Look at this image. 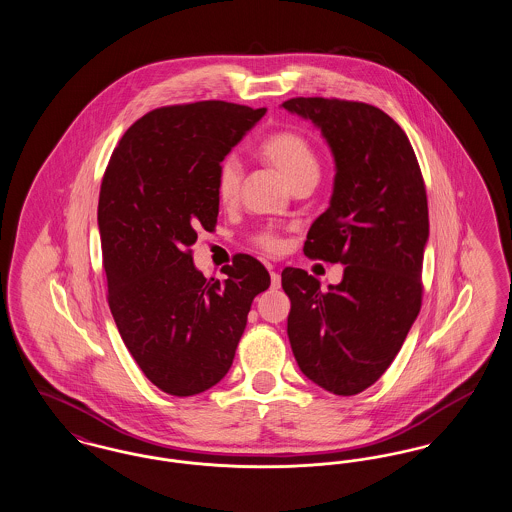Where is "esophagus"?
<instances>
[{"instance_id":"1","label":"esophagus","mask_w":512,"mask_h":512,"mask_svg":"<svg viewBox=\"0 0 512 512\" xmlns=\"http://www.w3.org/2000/svg\"><path fill=\"white\" fill-rule=\"evenodd\" d=\"M280 286H282V276H280L278 272L270 270V288H272V290H278Z\"/></svg>"}]
</instances>
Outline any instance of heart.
<instances>
[{
  "label": "heart",
  "instance_id": "1",
  "mask_svg": "<svg viewBox=\"0 0 512 512\" xmlns=\"http://www.w3.org/2000/svg\"><path fill=\"white\" fill-rule=\"evenodd\" d=\"M259 157L268 167L280 174V178L295 190L303 184H317L320 176V163L313 146L301 134L292 130H282L270 134L267 140L259 146ZM242 186V167L236 159L228 157L220 163L217 171V195L222 205L236 203ZM257 244L267 251H278L280 240L265 232L257 238Z\"/></svg>",
  "mask_w": 512,
  "mask_h": 512
}]
</instances>
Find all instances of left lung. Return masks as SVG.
<instances>
[{"mask_svg":"<svg viewBox=\"0 0 512 512\" xmlns=\"http://www.w3.org/2000/svg\"><path fill=\"white\" fill-rule=\"evenodd\" d=\"M282 107L317 126L336 165L330 207L303 251L345 265L326 292L305 270L284 268L288 338L311 382L355 395L388 370L420 311L430 234L422 172L403 128L374 105L293 98Z\"/></svg>","mask_w":512,"mask_h":512,"instance_id":"8db88e82","label":"left lung"}]
</instances>
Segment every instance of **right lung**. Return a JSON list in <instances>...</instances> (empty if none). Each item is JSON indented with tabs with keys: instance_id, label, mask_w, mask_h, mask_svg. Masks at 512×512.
Instances as JSON below:
<instances>
[{
	"instance_id": "add662e5",
	"label": "right lung",
	"mask_w": 512,
	"mask_h": 512,
	"mask_svg": "<svg viewBox=\"0 0 512 512\" xmlns=\"http://www.w3.org/2000/svg\"><path fill=\"white\" fill-rule=\"evenodd\" d=\"M267 109L197 101L155 109L115 147L101 182L99 238L119 334L159 390L188 397L230 370L270 276L236 255L224 280L194 265L197 232L219 217L217 171Z\"/></svg>"
}]
</instances>
